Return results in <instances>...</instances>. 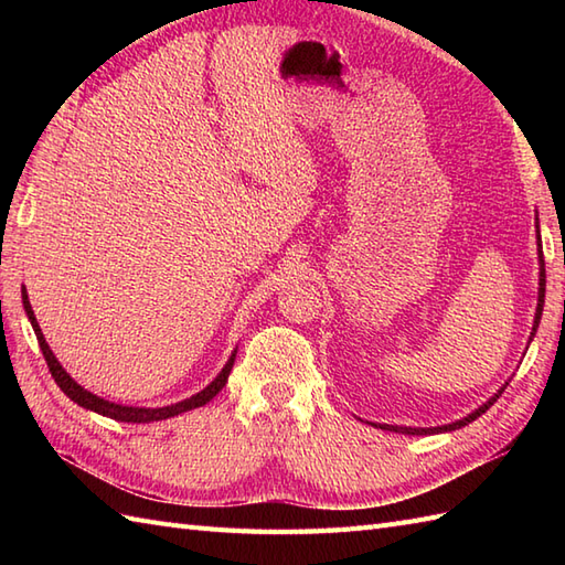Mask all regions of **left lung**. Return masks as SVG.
<instances>
[{"instance_id": "8db88e82", "label": "left lung", "mask_w": 565, "mask_h": 565, "mask_svg": "<svg viewBox=\"0 0 565 565\" xmlns=\"http://www.w3.org/2000/svg\"><path fill=\"white\" fill-rule=\"evenodd\" d=\"M536 255H539V296H536V313H534V326H532V332H530V342L534 340V334H536L539 322H542V310H544V294H546V269H544V249H542V235H539V215H536ZM505 386H508V383H505ZM505 386H502L498 393L490 395V398H488L483 405H478L473 413H468L466 417L456 419V423H451V425H441V427H401V425H376V423H369V425L381 427V429H388V431H401V435H439V431H454V429H461V427H466L468 423H473L476 417H481V415L488 411V407L493 405V403L500 398V393L505 391Z\"/></svg>"}]
</instances>
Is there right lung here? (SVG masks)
Instances as JSON below:
<instances>
[{
  "label": "right lung",
  "instance_id": "right-lung-1",
  "mask_svg": "<svg viewBox=\"0 0 565 565\" xmlns=\"http://www.w3.org/2000/svg\"><path fill=\"white\" fill-rule=\"evenodd\" d=\"M21 303H23V310H26V316H29V320H31V328H33V332H35V338H39V344H41V352H43L45 362H47V369H51V374H53L55 383L60 386V391H63L70 401H75L79 407H84V411H92V413H99V415H104V417L118 419V423H134V425L160 423V419L182 415V413L194 411V407L206 405L209 401H213L215 395L221 393V388L227 383V376H231V369H233V364H235L237 350H233L231 359H227L225 366L221 369V374L215 376L206 388L194 393V395H191V398H184V401L172 403V405H162V407H138V405L111 403V401L102 398V395H97V393L82 388L79 383H77L75 379H72V376L67 374V371L63 369V364L57 362L53 350H51V347H47V342H45V338H43L39 320H35V316H33V308H31V303H29L26 286H21Z\"/></svg>",
  "mask_w": 565,
  "mask_h": 565
}]
</instances>
